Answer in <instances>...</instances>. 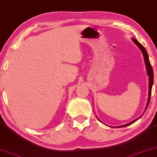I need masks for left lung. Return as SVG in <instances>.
Returning <instances> with one entry per match:
<instances>
[{"instance_id": "1", "label": "left lung", "mask_w": 157, "mask_h": 157, "mask_svg": "<svg viewBox=\"0 0 157 157\" xmlns=\"http://www.w3.org/2000/svg\"><path fill=\"white\" fill-rule=\"evenodd\" d=\"M132 40L133 42H134L136 44L138 47L140 48V49L142 51V53H143V55H144V60H145V64H146V67H147V74L149 75V98H148V103H147V108H146V110L148 108V105H149V101H150V99H151V88H152V85H153V82H154V72H153V69H152V67L151 65V63H150L149 62V56H148V54H147V50H146L145 48L144 47V46L141 44L139 41H138L136 39H132ZM140 117V118H141ZM138 119H136L132 122L129 123V124H127L126 125H124V126H118V128H122V127H126V126H128L129 125L132 124L133 123H134L135 121H136Z\"/></svg>"}]
</instances>
